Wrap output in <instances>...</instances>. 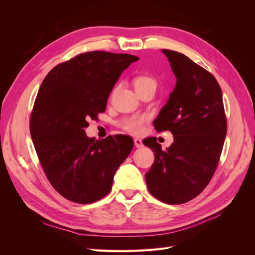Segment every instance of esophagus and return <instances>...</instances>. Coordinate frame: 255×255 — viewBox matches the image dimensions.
I'll return each mask as SVG.
<instances>
[{
  "instance_id": "esophagus-1",
  "label": "esophagus",
  "mask_w": 255,
  "mask_h": 255,
  "mask_svg": "<svg viewBox=\"0 0 255 255\" xmlns=\"http://www.w3.org/2000/svg\"><path fill=\"white\" fill-rule=\"evenodd\" d=\"M134 143H135V146L136 148H142L143 146V143H142V140L140 139V138H134Z\"/></svg>"
}]
</instances>
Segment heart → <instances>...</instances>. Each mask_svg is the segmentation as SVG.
Returning a JSON list of instances; mask_svg holds the SVG:
<instances>
[{"label": "heart", "mask_w": 255, "mask_h": 255, "mask_svg": "<svg viewBox=\"0 0 255 255\" xmlns=\"http://www.w3.org/2000/svg\"><path fill=\"white\" fill-rule=\"evenodd\" d=\"M149 85H156L155 81H154L150 76L146 75H140L137 76L134 80V88L140 89ZM148 121V117L143 115H136L132 116V117H128L121 121V127L126 130L133 134H140L143 129L144 123Z\"/></svg>", "instance_id": "1"}]
</instances>
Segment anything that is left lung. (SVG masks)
<instances>
[{"label": "left lung", "mask_w": 255, "mask_h": 255, "mask_svg": "<svg viewBox=\"0 0 255 255\" xmlns=\"http://www.w3.org/2000/svg\"><path fill=\"white\" fill-rule=\"evenodd\" d=\"M161 52L176 83L153 123L158 132L170 130L174 141L166 151L154 137L143 142L155 152L145 183L161 202L182 204L210 183L227 135V119L221 88L214 76L182 53Z\"/></svg>", "instance_id": "8db88e82"}]
</instances>
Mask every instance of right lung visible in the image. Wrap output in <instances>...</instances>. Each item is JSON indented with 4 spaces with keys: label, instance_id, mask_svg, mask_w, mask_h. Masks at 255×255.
Instances as JSON below:
<instances>
[{
    "label": "right lung",
    "instance_id": "add662e5",
    "mask_svg": "<svg viewBox=\"0 0 255 255\" xmlns=\"http://www.w3.org/2000/svg\"><path fill=\"white\" fill-rule=\"evenodd\" d=\"M138 59L129 54L84 53L54 67L41 83L30 136L52 186L72 202L88 204L109 194L116 171L133 149L132 137L96 141L85 128L89 119L105 112L121 73Z\"/></svg>",
    "mask_w": 255,
    "mask_h": 255
}]
</instances>
